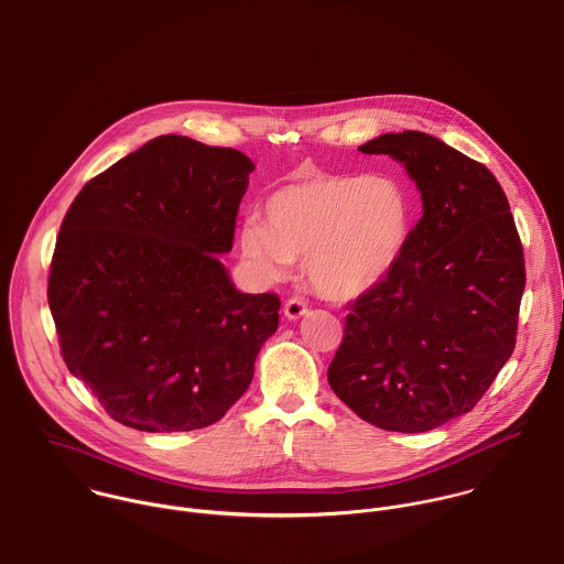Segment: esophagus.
I'll return each mask as SVG.
<instances>
[{"instance_id": "obj_1", "label": "esophagus", "mask_w": 564, "mask_h": 564, "mask_svg": "<svg viewBox=\"0 0 564 564\" xmlns=\"http://www.w3.org/2000/svg\"><path fill=\"white\" fill-rule=\"evenodd\" d=\"M306 313H308V306H306L300 297L286 300V304H284V315H286L289 319H300V317L306 315Z\"/></svg>"}]
</instances>
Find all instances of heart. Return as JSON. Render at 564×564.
I'll return each mask as SVG.
<instances>
[{"label": "heart", "mask_w": 564, "mask_h": 564, "mask_svg": "<svg viewBox=\"0 0 564 564\" xmlns=\"http://www.w3.org/2000/svg\"><path fill=\"white\" fill-rule=\"evenodd\" d=\"M410 227V196L397 181L311 172L267 196L264 220L242 223L240 249L269 282L284 280L291 262L306 258L313 289L346 302L388 278Z\"/></svg>", "instance_id": "heart-1"}]
</instances>
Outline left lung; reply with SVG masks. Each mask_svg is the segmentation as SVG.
Returning <instances> with one entry per match:
<instances>
[{"instance_id":"left-lung-1","label":"left lung","mask_w":564,"mask_h":564,"mask_svg":"<svg viewBox=\"0 0 564 564\" xmlns=\"http://www.w3.org/2000/svg\"><path fill=\"white\" fill-rule=\"evenodd\" d=\"M359 152L403 163L423 216L388 278L350 304L328 383L377 427L427 432L469 412L511 357L522 245L482 163L414 130Z\"/></svg>"}]
</instances>
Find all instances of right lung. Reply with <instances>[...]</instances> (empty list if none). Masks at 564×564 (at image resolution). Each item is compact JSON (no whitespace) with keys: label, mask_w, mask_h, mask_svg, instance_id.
<instances>
[{"label":"right lung","mask_w":564,"mask_h":564,"mask_svg":"<svg viewBox=\"0 0 564 564\" xmlns=\"http://www.w3.org/2000/svg\"><path fill=\"white\" fill-rule=\"evenodd\" d=\"M253 163L165 134L84 185L57 236L48 304L68 370L141 432L216 423L278 330L275 293H240L234 247Z\"/></svg>","instance_id":"right-lung-1"}]
</instances>
